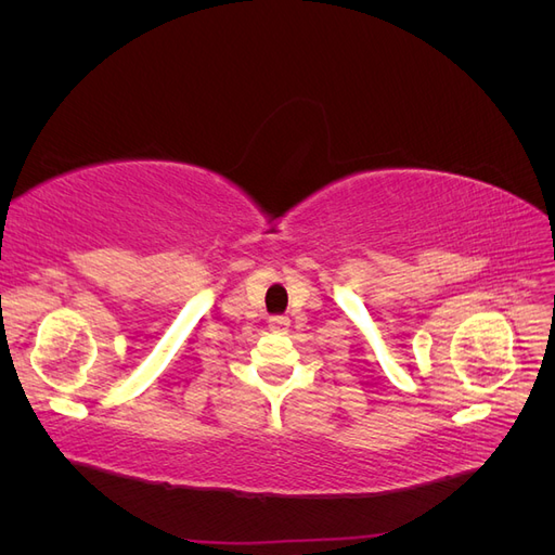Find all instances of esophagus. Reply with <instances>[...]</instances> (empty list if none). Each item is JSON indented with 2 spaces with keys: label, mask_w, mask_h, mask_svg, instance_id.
<instances>
[{
  "label": "esophagus",
  "mask_w": 555,
  "mask_h": 555,
  "mask_svg": "<svg viewBox=\"0 0 555 555\" xmlns=\"http://www.w3.org/2000/svg\"><path fill=\"white\" fill-rule=\"evenodd\" d=\"M268 328L273 333H287L289 331V319L287 317H271L268 319Z\"/></svg>",
  "instance_id": "esophagus-1"
}]
</instances>
